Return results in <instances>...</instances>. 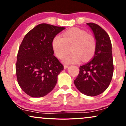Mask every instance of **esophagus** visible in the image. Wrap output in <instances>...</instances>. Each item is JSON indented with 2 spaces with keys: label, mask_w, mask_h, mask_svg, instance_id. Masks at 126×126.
<instances>
[{
  "label": "esophagus",
  "mask_w": 126,
  "mask_h": 126,
  "mask_svg": "<svg viewBox=\"0 0 126 126\" xmlns=\"http://www.w3.org/2000/svg\"><path fill=\"white\" fill-rule=\"evenodd\" d=\"M68 67H69L68 65H64V69H67Z\"/></svg>",
  "instance_id": "esophagus-1"
}]
</instances>
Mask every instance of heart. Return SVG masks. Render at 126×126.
<instances>
[{
    "instance_id": "b5f03b06",
    "label": "heart",
    "mask_w": 126,
    "mask_h": 126,
    "mask_svg": "<svg viewBox=\"0 0 126 126\" xmlns=\"http://www.w3.org/2000/svg\"><path fill=\"white\" fill-rule=\"evenodd\" d=\"M52 48L56 57L62 59L71 47V54L63 59L64 64L78 63L89 60L94 56L96 48L95 38L84 30L73 28L64 32L63 37H54L52 41Z\"/></svg>"
}]
</instances>
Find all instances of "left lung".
<instances>
[{
  "label": "left lung",
  "mask_w": 126,
  "mask_h": 126,
  "mask_svg": "<svg viewBox=\"0 0 126 126\" xmlns=\"http://www.w3.org/2000/svg\"><path fill=\"white\" fill-rule=\"evenodd\" d=\"M96 40L93 59L79 67V75L74 80L77 89L90 96L98 95L107 89L114 70L112 45L109 35L100 26L87 23Z\"/></svg>",
  "instance_id": "obj_1"
}]
</instances>
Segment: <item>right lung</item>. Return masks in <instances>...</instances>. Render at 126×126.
<instances>
[{
    "label": "right lung",
    "mask_w": 126,
    "mask_h": 126,
    "mask_svg": "<svg viewBox=\"0 0 126 126\" xmlns=\"http://www.w3.org/2000/svg\"><path fill=\"white\" fill-rule=\"evenodd\" d=\"M64 27L41 24L26 34L19 48L16 63L17 80L29 96L43 97L53 90L64 69L53 55V39Z\"/></svg>",
    "instance_id": "add662e5"
}]
</instances>
